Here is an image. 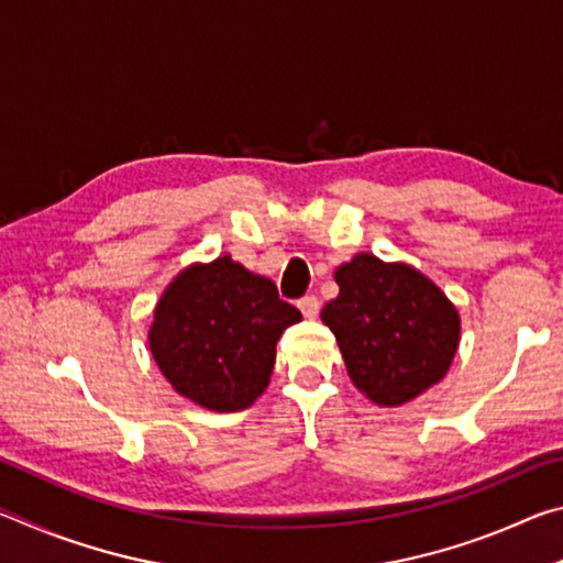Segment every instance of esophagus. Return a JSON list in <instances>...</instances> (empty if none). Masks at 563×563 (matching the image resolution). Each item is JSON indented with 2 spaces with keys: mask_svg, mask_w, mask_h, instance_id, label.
Listing matches in <instances>:
<instances>
[{
  "mask_svg": "<svg viewBox=\"0 0 563 563\" xmlns=\"http://www.w3.org/2000/svg\"><path fill=\"white\" fill-rule=\"evenodd\" d=\"M298 308L305 318H318L320 312V300L316 298V295H305V298L298 300Z\"/></svg>",
  "mask_w": 563,
  "mask_h": 563,
  "instance_id": "obj_1",
  "label": "esophagus"
}]
</instances>
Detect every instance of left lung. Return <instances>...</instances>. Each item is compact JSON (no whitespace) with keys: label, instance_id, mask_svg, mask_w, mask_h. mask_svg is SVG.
<instances>
[{"label":"left lung","instance_id":"left-lung-1","mask_svg":"<svg viewBox=\"0 0 563 563\" xmlns=\"http://www.w3.org/2000/svg\"><path fill=\"white\" fill-rule=\"evenodd\" d=\"M340 295L320 318L362 395L397 407L440 383L460 347V312L407 263L357 253L335 271Z\"/></svg>","mask_w":563,"mask_h":563}]
</instances>
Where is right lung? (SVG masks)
I'll return each mask as SVG.
<instances>
[{
  "instance_id": "add662e5",
  "label": "right lung",
  "mask_w": 563,
  "mask_h": 563,
  "mask_svg": "<svg viewBox=\"0 0 563 563\" xmlns=\"http://www.w3.org/2000/svg\"><path fill=\"white\" fill-rule=\"evenodd\" d=\"M300 318L273 280L221 255L170 280L156 302L148 347L178 395L213 412H241L265 393L275 342Z\"/></svg>"
}]
</instances>
